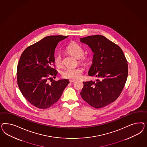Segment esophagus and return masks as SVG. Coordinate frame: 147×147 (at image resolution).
Returning a JSON list of instances; mask_svg holds the SVG:
<instances>
[{
    "instance_id": "34e87169",
    "label": "esophagus",
    "mask_w": 147,
    "mask_h": 147,
    "mask_svg": "<svg viewBox=\"0 0 147 147\" xmlns=\"http://www.w3.org/2000/svg\"><path fill=\"white\" fill-rule=\"evenodd\" d=\"M76 82V80H69V82L71 83H73V82Z\"/></svg>"
}]
</instances>
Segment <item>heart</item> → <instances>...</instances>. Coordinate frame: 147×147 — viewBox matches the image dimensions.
Returning a JSON list of instances; mask_svg holds the SVG:
<instances>
[{
    "label": "heart",
    "instance_id": "heart-1",
    "mask_svg": "<svg viewBox=\"0 0 147 147\" xmlns=\"http://www.w3.org/2000/svg\"><path fill=\"white\" fill-rule=\"evenodd\" d=\"M68 53L75 56L76 58H79L81 62L85 61L86 57L84 56V49L79 45L76 42H71L68 45L66 49ZM54 62L55 65L60 68L63 66V60L61 55L58 54L55 57ZM84 71V68L77 67L75 68H67L64 69L61 73V76L63 78L69 79H78L82 76V73Z\"/></svg>",
    "mask_w": 147,
    "mask_h": 147
}]
</instances>
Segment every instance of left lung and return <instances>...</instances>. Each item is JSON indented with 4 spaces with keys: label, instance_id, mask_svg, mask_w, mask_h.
<instances>
[{
    "label": "left lung",
    "instance_id": "left-lung-1",
    "mask_svg": "<svg viewBox=\"0 0 147 147\" xmlns=\"http://www.w3.org/2000/svg\"><path fill=\"white\" fill-rule=\"evenodd\" d=\"M80 41L94 52L89 76L98 78L96 82H84L80 94L92 107H105L115 101L124 88L128 74L127 60L120 47L104 36H88Z\"/></svg>",
    "mask_w": 147,
    "mask_h": 147
}]
</instances>
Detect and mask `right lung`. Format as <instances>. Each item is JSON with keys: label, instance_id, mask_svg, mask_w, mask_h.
Here are the masks:
<instances>
[{"label": "right lung", "instance_id": "right-lung-1", "mask_svg": "<svg viewBox=\"0 0 147 147\" xmlns=\"http://www.w3.org/2000/svg\"><path fill=\"white\" fill-rule=\"evenodd\" d=\"M67 36H49L27 47L17 66V83L24 97L39 109L51 107L60 98L69 81L54 80L58 71L54 65V51Z\"/></svg>", "mask_w": 147, "mask_h": 147}]
</instances>
